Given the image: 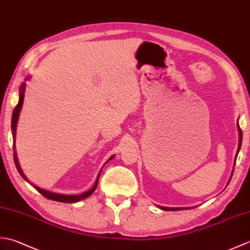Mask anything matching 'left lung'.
<instances>
[{"label":"left lung","mask_w":250,"mask_h":250,"mask_svg":"<svg viewBox=\"0 0 250 250\" xmlns=\"http://www.w3.org/2000/svg\"><path fill=\"white\" fill-rule=\"evenodd\" d=\"M237 130H238V147H237V151H236V156H235V160H236V158H237V155H238V151H240V149H241V146H242V139H243V134H242V130H241V128H240V125H238V120H237ZM234 166H235V162H234ZM233 172H234V168H233V171H232V174H231V176H230V179H229V182H228V185H229V183H230V180H231V177H232V175H233ZM160 207L161 209H163V210H182V209H189V207H166V206H159ZM194 207V206H193ZM192 207V208H193Z\"/></svg>","instance_id":"8db88e82"}]
</instances>
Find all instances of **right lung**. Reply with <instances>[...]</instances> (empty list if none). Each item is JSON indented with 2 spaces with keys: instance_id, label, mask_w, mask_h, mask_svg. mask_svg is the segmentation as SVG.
<instances>
[{
  "instance_id": "1",
  "label": "right lung",
  "mask_w": 250,
  "mask_h": 250,
  "mask_svg": "<svg viewBox=\"0 0 250 250\" xmlns=\"http://www.w3.org/2000/svg\"><path fill=\"white\" fill-rule=\"evenodd\" d=\"M30 79V76H28L25 78V81H29ZM25 83H21V86L19 88V102L17 104V106H16L15 109H14V113H13V117H12V133H13V141H14V161H15V164H16V167H17L19 174L22 176V178L24 180H26V182H29V179L26 178L25 175L23 174L22 169H21L20 167V164H19V161H18V157H17V153H16V132H17V124H18V119H19V115H20V111H21V108H22V104H23V99H24V91H25ZM115 158V155L111 156L107 161L105 162V164L107 163L108 161H110L111 159ZM104 164V166H105ZM103 166V167H104ZM101 171H102V168H101ZM101 171L99 172L98 174V177L97 179H95V183L93 185V187L86 191V192H83L82 194H74V195H68V194H61V193H57V192H51V191H48V190H45L43 188H40L37 187V186L31 184L33 187L39 191V192L41 194H43L45 198L49 199V200H52V201H57V202H63V203H76V202H79L82 201L83 199H87L88 196L91 195L94 190L97 189V186H98V183H99V177H100V174H101Z\"/></svg>"
}]
</instances>
